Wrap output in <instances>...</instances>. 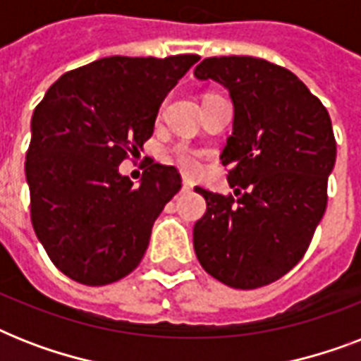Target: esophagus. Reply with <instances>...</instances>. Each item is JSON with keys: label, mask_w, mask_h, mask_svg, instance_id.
<instances>
[{"label": "esophagus", "mask_w": 361, "mask_h": 361, "mask_svg": "<svg viewBox=\"0 0 361 361\" xmlns=\"http://www.w3.org/2000/svg\"><path fill=\"white\" fill-rule=\"evenodd\" d=\"M192 187H195V181H192L189 176H183V181H181V189H183V191H191Z\"/></svg>", "instance_id": "1"}]
</instances>
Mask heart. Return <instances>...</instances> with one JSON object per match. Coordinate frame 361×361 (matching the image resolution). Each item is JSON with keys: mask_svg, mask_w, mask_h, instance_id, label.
Instances as JSON below:
<instances>
[{"mask_svg": "<svg viewBox=\"0 0 361 361\" xmlns=\"http://www.w3.org/2000/svg\"><path fill=\"white\" fill-rule=\"evenodd\" d=\"M174 155L176 159H178V163H180L183 169L195 170L198 166V159H200V155H198V152L191 149V147H187V146L176 147Z\"/></svg>", "mask_w": 361, "mask_h": 361, "instance_id": "1", "label": "heart"}]
</instances>
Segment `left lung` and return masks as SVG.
<instances>
[{
    "mask_svg": "<svg viewBox=\"0 0 361 361\" xmlns=\"http://www.w3.org/2000/svg\"><path fill=\"white\" fill-rule=\"evenodd\" d=\"M198 80H215L234 104L221 153L234 195L197 187L206 214L195 223L198 262L221 283L251 290L290 271L328 204L337 144L324 104L285 67L251 56L206 58Z\"/></svg>",
    "mask_w": 361,
    "mask_h": 361,
    "instance_id": "obj_1",
    "label": "left lung"
}]
</instances>
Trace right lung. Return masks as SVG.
I'll use <instances>...</instances> for the list:
<instances>
[{"label": "right lung", "mask_w": 361, "mask_h": 361, "mask_svg": "<svg viewBox=\"0 0 361 361\" xmlns=\"http://www.w3.org/2000/svg\"><path fill=\"white\" fill-rule=\"evenodd\" d=\"M198 59H97L59 76L37 104L25 155L31 225L54 266L76 283L110 285L140 264L181 178L149 161L133 185L118 166L153 135L159 106Z\"/></svg>", "instance_id": "obj_1"}]
</instances>
